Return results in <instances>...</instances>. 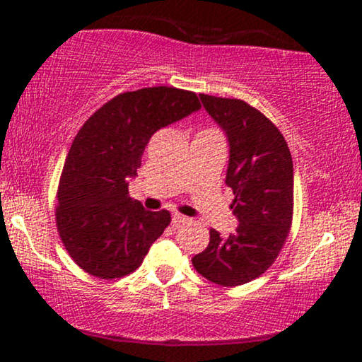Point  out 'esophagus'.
<instances>
[{"label": "esophagus", "instance_id": "34e87169", "mask_svg": "<svg viewBox=\"0 0 362 362\" xmlns=\"http://www.w3.org/2000/svg\"><path fill=\"white\" fill-rule=\"evenodd\" d=\"M172 221H173V224H184V223H189L190 218H189V216H184L180 213H173L172 214Z\"/></svg>", "mask_w": 362, "mask_h": 362}]
</instances>
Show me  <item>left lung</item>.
I'll use <instances>...</instances> for the list:
<instances>
[{"instance_id":"obj_1","label":"left lung","mask_w":362,"mask_h":362,"mask_svg":"<svg viewBox=\"0 0 362 362\" xmlns=\"http://www.w3.org/2000/svg\"><path fill=\"white\" fill-rule=\"evenodd\" d=\"M230 148L226 185L238 226L230 236L211 230L192 264L219 286H240L267 271L288 238L293 219V158L274 124L247 102L199 95Z\"/></svg>"}]
</instances>
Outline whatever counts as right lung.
<instances>
[{"label":"right lung","mask_w":362,"mask_h":362,"mask_svg":"<svg viewBox=\"0 0 362 362\" xmlns=\"http://www.w3.org/2000/svg\"><path fill=\"white\" fill-rule=\"evenodd\" d=\"M201 110L192 91L153 86L120 93L83 124L57 190L56 223L73 260L98 279L139 267L170 224L168 211H146L129 197L149 138Z\"/></svg>","instance_id":"1"}]
</instances>
